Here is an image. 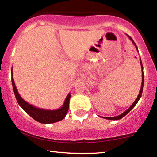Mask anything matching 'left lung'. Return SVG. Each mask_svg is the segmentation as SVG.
<instances>
[{
    "label": "left lung",
    "mask_w": 157,
    "mask_h": 157,
    "mask_svg": "<svg viewBox=\"0 0 157 157\" xmlns=\"http://www.w3.org/2000/svg\"><path fill=\"white\" fill-rule=\"evenodd\" d=\"M127 36H128V37H129V39H130L132 41V43H133V44H134L135 47H136V50H137V52H138V48H137V46H136V45L135 44L134 41L133 40L132 38H131V37H130V36H129V35H127ZM140 65H141V68H142V85H141V89H140V93H139V94H138V97H136V100H135V101H134V102H133V104H132V105H131L130 106V107L128 108V109L127 110H126L125 111H124L123 113H121V114L118 115V116H117V117H102V118H105V119H106V120H120V119H122V117H125V115L127 114L128 113H129V112H130V111H131V110H132L133 108H134V106L136 105V103H137L139 100H140V97H141V96H142V89H143V85H144V74H143V66H142V60H141V58H140Z\"/></svg>",
    "instance_id": "8db88e82"
}]
</instances>
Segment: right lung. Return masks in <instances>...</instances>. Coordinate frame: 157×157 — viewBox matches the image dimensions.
Segmentation results:
<instances>
[{
	"instance_id": "1",
	"label": "right lung",
	"mask_w": 157,
	"mask_h": 157,
	"mask_svg": "<svg viewBox=\"0 0 157 157\" xmlns=\"http://www.w3.org/2000/svg\"><path fill=\"white\" fill-rule=\"evenodd\" d=\"M12 87H13L14 93H15L16 100L22 109L26 112L32 117L36 121L44 124L53 123L62 120L66 117V113L68 112V107H69V100L71 98V94H68L67 97H66L63 105L62 107L57 110H47L44 109H40L35 106L31 105L29 102L25 101L21 97L16 88L15 82H14L13 75H12Z\"/></svg>"
}]
</instances>
